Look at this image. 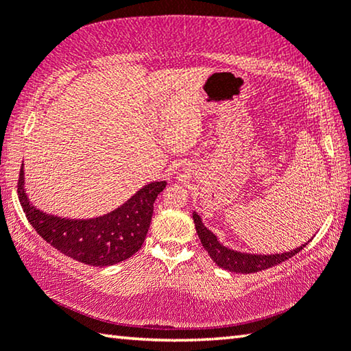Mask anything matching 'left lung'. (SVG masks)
Instances as JSON below:
<instances>
[{"mask_svg":"<svg viewBox=\"0 0 351 351\" xmlns=\"http://www.w3.org/2000/svg\"><path fill=\"white\" fill-rule=\"evenodd\" d=\"M193 223H195V229H197L198 237L201 240V245H203L207 254L210 255V258L215 261L219 268L230 271V272L251 274V272L268 269L276 265H280L282 261L291 258L293 255L300 252L302 249L305 247V245H304L297 249H293V251H289V252L274 254V255H255V254L237 252V251H232V249L224 247L221 243L217 240L215 234H212L210 230L206 228L203 221H201V217L197 212H193Z\"/></svg>","mask_w":351,"mask_h":351,"instance_id":"left-lung-1","label":"left lung"}]
</instances>
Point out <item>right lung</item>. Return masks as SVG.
<instances>
[{"label":"right lung","instance_id":"1","mask_svg":"<svg viewBox=\"0 0 351 351\" xmlns=\"http://www.w3.org/2000/svg\"><path fill=\"white\" fill-rule=\"evenodd\" d=\"M165 186V181L147 184L125 204L104 217L69 219L49 215L31 204L21 164L19 198L27 221L41 239L71 258L102 268L127 260L139 251L150 228L153 203Z\"/></svg>","mask_w":351,"mask_h":351}]
</instances>
